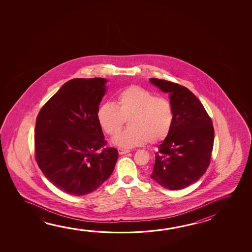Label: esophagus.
I'll return each instance as SVG.
<instances>
[{
    "label": "esophagus",
    "mask_w": 252,
    "mask_h": 252,
    "mask_svg": "<svg viewBox=\"0 0 252 252\" xmlns=\"http://www.w3.org/2000/svg\"><path fill=\"white\" fill-rule=\"evenodd\" d=\"M118 152H119L120 155H125V154L131 152V151L127 150V149H118Z\"/></svg>",
    "instance_id": "1"
}]
</instances>
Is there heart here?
Listing matches in <instances>:
<instances>
[{
  "mask_svg": "<svg viewBox=\"0 0 252 252\" xmlns=\"http://www.w3.org/2000/svg\"><path fill=\"white\" fill-rule=\"evenodd\" d=\"M97 120L103 131L115 136L128 120V127L112 140V143L132 149L148 142H161L169 135L173 124L172 104L163 97H157L139 86L121 91L115 104L105 103L97 110Z\"/></svg>",
  "mask_w": 252,
  "mask_h": 252,
  "instance_id": "obj_1",
  "label": "heart"
}]
</instances>
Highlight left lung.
I'll list each match as a JSON object with an SVG mask.
<instances>
[{
    "instance_id": "8db88e82",
    "label": "left lung",
    "mask_w": 252,
    "mask_h": 252,
    "mask_svg": "<svg viewBox=\"0 0 252 252\" xmlns=\"http://www.w3.org/2000/svg\"><path fill=\"white\" fill-rule=\"evenodd\" d=\"M149 82L169 94L174 112L169 135L158 146L150 177L169 190H181L198 181L210 163L215 131L210 117L191 91L165 80Z\"/></svg>"
}]
</instances>
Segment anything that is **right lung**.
Listing matches in <instances>:
<instances>
[{
    "mask_svg": "<svg viewBox=\"0 0 252 252\" xmlns=\"http://www.w3.org/2000/svg\"><path fill=\"white\" fill-rule=\"evenodd\" d=\"M107 82L104 78L72 79L37 115V165L54 186L66 193H91L113 172L119 153L114 148L100 151L107 142L96 115Z\"/></svg>",
    "mask_w": 252,
    "mask_h": 252,
    "instance_id": "1",
    "label": "right lung"
}]
</instances>
